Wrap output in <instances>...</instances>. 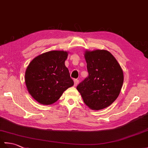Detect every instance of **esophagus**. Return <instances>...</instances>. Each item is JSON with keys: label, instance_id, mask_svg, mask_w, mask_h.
<instances>
[{"label": "esophagus", "instance_id": "34e87169", "mask_svg": "<svg viewBox=\"0 0 148 148\" xmlns=\"http://www.w3.org/2000/svg\"><path fill=\"white\" fill-rule=\"evenodd\" d=\"M74 86H76L77 84H78V83H79V80H78V79H74Z\"/></svg>", "mask_w": 148, "mask_h": 148}]
</instances>
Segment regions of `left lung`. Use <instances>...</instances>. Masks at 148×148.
I'll use <instances>...</instances> for the list:
<instances>
[{
    "label": "left lung",
    "instance_id": "left-lung-1",
    "mask_svg": "<svg viewBox=\"0 0 148 148\" xmlns=\"http://www.w3.org/2000/svg\"><path fill=\"white\" fill-rule=\"evenodd\" d=\"M84 55L88 76L76 88L90 109L108 108L118 98L123 83L121 66L107 50H86Z\"/></svg>",
    "mask_w": 148,
    "mask_h": 148
}]
</instances>
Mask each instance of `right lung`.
I'll return each mask as SVG.
<instances>
[{"mask_svg":"<svg viewBox=\"0 0 148 148\" xmlns=\"http://www.w3.org/2000/svg\"><path fill=\"white\" fill-rule=\"evenodd\" d=\"M68 52L51 51L34 58L26 69L25 81L32 98L43 105H51L74 85L65 65Z\"/></svg>","mask_w":148,"mask_h":148,"instance_id":"add662e5","label":"right lung"}]
</instances>
